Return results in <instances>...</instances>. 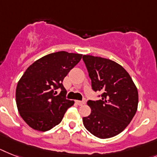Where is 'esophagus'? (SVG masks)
I'll return each instance as SVG.
<instances>
[{
	"label": "esophagus",
	"mask_w": 157,
	"mask_h": 157,
	"mask_svg": "<svg viewBox=\"0 0 157 157\" xmlns=\"http://www.w3.org/2000/svg\"><path fill=\"white\" fill-rule=\"evenodd\" d=\"M75 103H77L78 105H79V106H82V105L85 104V103H86V102H85V101H84V100H82V101H80V100H76V101H75Z\"/></svg>",
	"instance_id": "34e87169"
}]
</instances>
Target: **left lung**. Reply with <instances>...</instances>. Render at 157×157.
Instances as JSON below:
<instances>
[{
    "label": "left lung",
    "mask_w": 157,
    "mask_h": 157,
    "mask_svg": "<svg viewBox=\"0 0 157 157\" xmlns=\"http://www.w3.org/2000/svg\"><path fill=\"white\" fill-rule=\"evenodd\" d=\"M91 87L102 93L101 99L87 101L91 112L82 118L86 130L100 139L120 134L134 117L138 107V90L122 66L107 58L83 55Z\"/></svg>",
    "instance_id": "obj_1"
}]
</instances>
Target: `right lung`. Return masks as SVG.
I'll return each mask as SVG.
<instances>
[{
    "label": "right lung",
    "instance_id": "1",
    "mask_svg": "<svg viewBox=\"0 0 157 157\" xmlns=\"http://www.w3.org/2000/svg\"><path fill=\"white\" fill-rule=\"evenodd\" d=\"M82 54L58 51L30 65L16 89V103L24 121L34 130L46 132L60 124L74 101L66 98L64 78L79 63ZM60 88V94L55 90Z\"/></svg>",
    "mask_w": 157,
    "mask_h": 157
}]
</instances>
